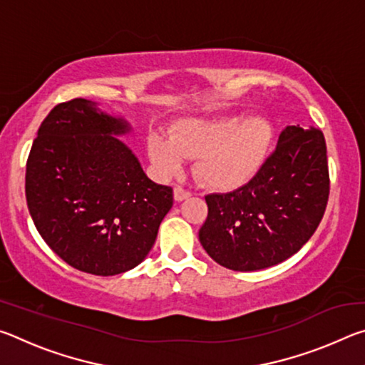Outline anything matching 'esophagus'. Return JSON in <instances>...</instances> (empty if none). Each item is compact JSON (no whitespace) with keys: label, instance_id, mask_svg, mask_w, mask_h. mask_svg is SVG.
Returning a JSON list of instances; mask_svg holds the SVG:
<instances>
[{"label":"esophagus","instance_id":"esophagus-1","mask_svg":"<svg viewBox=\"0 0 365 365\" xmlns=\"http://www.w3.org/2000/svg\"><path fill=\"white\" fill-rule=\"evenodd\" d=\"M191 196V193L188 190H185V188H182V187H175L174 188V197H175V201H183V200H187V197H190Z\"/></svg>","mask_w":365,"mask_h":365}]
</instances>
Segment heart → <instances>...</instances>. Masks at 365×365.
I'll list each match as a JSON object with an SVG mask.
<instances>
[{"label":"heart","instance_id":"heart-1","mask_svg":"<svg viewBox=\"0 0 365 365\" xmlns=\"http://www.w3.org/2000/svg\"><path fill=\"white\" fill-rule=\"evenodd\" d=\"M272 143L274 127L265 117L225 115L177 122L169 137L154 132L148 138V154L165 177L180 172L185 158H196V180L206 188L228 191L257 175Z\"/></svg>","mask_w":365,"mask_h":365}]
</instances>
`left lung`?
Masks as SVG:
<instances>
[{
	"instance_id": "8db88e82",
	"label": "left lung",
	"mask_w": 365,
	"mask_h": 365,
	"mask_svg": "<svg viewBox=\"0 0 365 365\" xmlns=\"http://www.w3.org/2000/svg\"><path fill=\"white\" fill-rule=\"evenodd\" d=\"M329 191L324 133L288 125L256 177L230 193L206 196L207 219L200 228V242L215 262L230 270L272 267L312 237Z\"/></svg>"
}]
</instances>
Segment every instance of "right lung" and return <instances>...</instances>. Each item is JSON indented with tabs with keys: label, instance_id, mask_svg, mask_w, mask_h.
I'll list each match as a JSON object with an SVG mask.
<instances>
[{
	"label": "right lung",
	"instance_id": "obj_1",
	"mask_svg": "<svg viewBox=\"0 0 365 365\" xmlns=\"http://www.w3.org/2000/svg\"><path fill=\"white\" fill-rule=\"evenodd\" d=\"M125 119L76 98L51 109L27 159L29 212L46 245L73 269L109 277L143 261L174 191L146 177L117 135Z\"/></svg>",
	"mask_w": 365,
	"mask_h": 365
}]
</instances>
